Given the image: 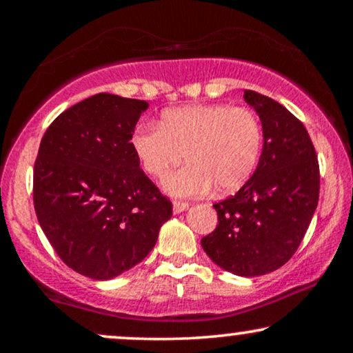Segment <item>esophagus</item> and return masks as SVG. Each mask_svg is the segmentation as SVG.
<instances>
[{
	"label": "esophagus",
	"mask_w": 353,
	"mask_h": 353,
	"mask_svg": "<svg viewBox=\"0 0 353 353\" xmlns=\"http://www.w3.org/2000/svg\"><path fill=\"white\" fill-rule=\"evenodd\" d=\"M190 204L185 201H173V214H181V212H185Z\"/></svg>",
	"instance_id": "1"
}]
</instances>
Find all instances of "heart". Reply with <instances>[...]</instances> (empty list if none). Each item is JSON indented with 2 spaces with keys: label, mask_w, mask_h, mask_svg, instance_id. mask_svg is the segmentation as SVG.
<instances>
[{
  "label": "heart",
  "mask_w": 353,
  "mask_h": 353,
  "mask_svg": "<svg viewBox=\"0 0 353 353\" xmlns=\"http://www.w3.org/2000/svg\"><path fill=\"white\" fill-rule=\"evenodd\" d=\"M263 130L248 108L199 104L163 112L159 127H139L132 146L143 170L165 178L183 159L190 163L165 181L172 194H220L239 190L257 167Z\"/></svg>",
  "instance_id": "b5f03b06"
}]
</instances>
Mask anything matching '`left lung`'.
<instances>
[{
    "label": "left lung",
    "instance_id": "left-lung-1",
    "mask_svg": "<svg viewBox=\"0 0 353 353\" xmlns=\"http://www.w3.org/2000/svg\"><path fill=\"white\" fill-rule=\"evenodd\" d=\"M244 101L262 122L259 165L234 196L214 204L219 225L201 244L226 272L260 276L301 245L318 205L320 167L305 127L284 105L252 90Z\"/></svg>",
    "mask_w": 353,
    "mask_h": 353
}]
</instances>
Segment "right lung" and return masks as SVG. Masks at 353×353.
<instances>
[{"instance_id":"obj_1","label":"right lung","mask_w":353,"mask_h":353,"mask_svg":"<svg viewBox=\"0 0 353 353\" xmlns=\"http://www.w3.org/2000/svg\"><path fill=\"white\" fill-rule=\"evenodd\" d=\"M146 101L99 93L57 115L33 167V205L67 267L112 279L141 262L172 216L144 175L132 137Z\"/></svg>"}]
</instances>
